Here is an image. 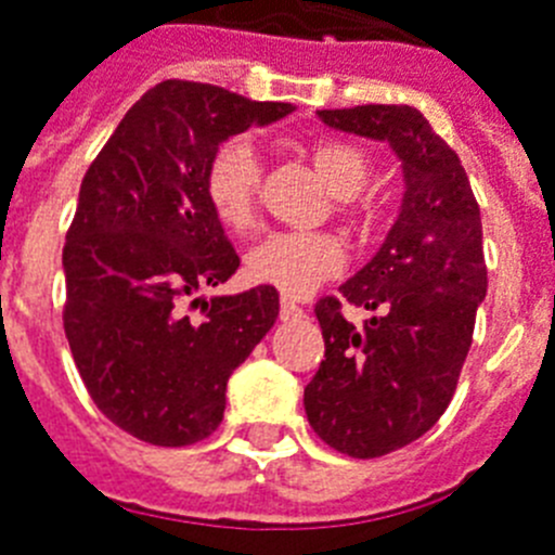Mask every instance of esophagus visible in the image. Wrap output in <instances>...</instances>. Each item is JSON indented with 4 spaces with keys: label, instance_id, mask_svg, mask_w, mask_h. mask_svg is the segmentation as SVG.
<instances>
[{
    "label": "esophagus",
    "instance_id": "esophagus-1",
    "mask_svg": "<svg viewBox=\"0 0 555 555\" xmlns=\"http://www.w3.org/2000/svg\"><path fill=\"white\" fill-rule=\"evenodd\" d=\"M297 318H304V309H300L295 300L283 297V300H281V320H297Z\"/></svg>",
    "mask_w": 555,
    "mask_h": 555
}]
</instances>
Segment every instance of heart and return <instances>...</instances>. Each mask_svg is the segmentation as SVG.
Wrapping results in <instances>:
<instances>
[{"instance_id": "1", "label": "heart", "mask_w": 555, "mask_h": 555, "mask_svg": "<svg viewBox=\"0 0 555 555\" xmlns=\"http://www.w3.org/2000/svg\"><path fill=\"white\" fill-rule=\"evenodd\" d=\"M309 162L320 178L340 195V212L365 218L357 192L371 172V158L351 141L318 139L309 146ZM209 209L229 232L244 235L258 215L260 158L246 139L223 141L209 158L204 176ZM346 249L332 232H272L246 258V274L255 283L278 288L286 297H304L323 281L340 274Z\"/></svg>"}]
</instances>
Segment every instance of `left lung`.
<instances>
[{"instance_id":"1","label":"left lung","mask_w":555,"mask_h":555,"mask_svg":"<svg viewBox=\"0 0 555 555\" xmlns=\"http://www.w3.org/2000/svg\"><path fill=\"white\" fill-rule=\"evenodd\" d=\"M328 127L388 141L405 195L386 244L314 306L326 360L304 391L309 425L354 460L411 446L446 414L488 292L482 218L460 155L409 104L320 109ZM346 302L379 310L363 330Z\"/></svg>"}]
</instances>
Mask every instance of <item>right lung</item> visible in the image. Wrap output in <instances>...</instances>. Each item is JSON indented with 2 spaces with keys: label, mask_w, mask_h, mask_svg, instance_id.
Returning <instances> with one entry per match:
<instances>
[{
  "label": "right lung",
  "mask_w": 555,
  "mask_h": 555,
  "mask_svg": "<svg viewBox=\"0 0 555 555\" xmlns=\"http://www.w3.org/2000/svg\"><path fill=\"white\" fill-rule=\"evenodd\" d=\"M292 109L167 79L127 109L81 178L62 255L64 334L99 411L150 446L209 437L229 374L278 320L272 286L198 297L241 267L204 176L221 141Z\"/></svg>",
  "instance_id": "1"
}]
</instances>
